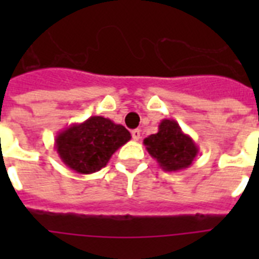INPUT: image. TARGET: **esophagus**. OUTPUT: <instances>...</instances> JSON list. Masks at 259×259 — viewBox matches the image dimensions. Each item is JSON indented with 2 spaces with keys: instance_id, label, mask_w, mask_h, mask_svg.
<instances>
[{
  "instance_id": "esophagus-1",
  "label": "esophagus",
  "mask_w": 259,
  "mask_h": 259,
  "mask_svg": "<svg viewBox=\"0 0 259 259\" xmlns=\"http://www.w3.org/2000/svg\"><path fill=\"white\" fill-rule=\"evenodd\" d=\"M132 137H133V140L138 141V140L141 138V130H140V129L132 130Z\"/></svg>"
}]
</instances>
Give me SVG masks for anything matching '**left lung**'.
Instances as JSON below:
<instances>
[{
	"label": "left lung",
	"mask_w": 259,
	"mask_h": 259,
	"mask_svg": "<svg viewBox=\"0 0 259 259\" xmlns=\"http://www.w3.org/2000/svg\"><path fill=\"white\" fill-rule=\"evenodd\" d=\"M144 145L165 172H179L188 168L199 154V148L191 136L185 134L173 119H162L157 133L146 137Z\"/></svg>",
	"instance_id": "8db88e82"
}]
</instances>
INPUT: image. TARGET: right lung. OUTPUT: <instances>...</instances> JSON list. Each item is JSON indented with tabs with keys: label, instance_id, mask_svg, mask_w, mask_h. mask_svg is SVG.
I'll return each mask as SVG.
<instances>
[{
	"label": "right lung",
	"instance_id": "right-lung-1",
	"mask_svg": "<svg viewBox=\"0 0 259 259\" xmlns=\"http://www.w3.org/2000/svg\"><path fill=\"white\" fill-rule=\"evenodd\" d=\"M129 130L101 115L72 123L55 138V149L70 169L80 175L98 172L107 165L121 146L130 141Z\"/></svg>",
	"mask_w": 259,
	"mask_h": 259
}]
</instances>
